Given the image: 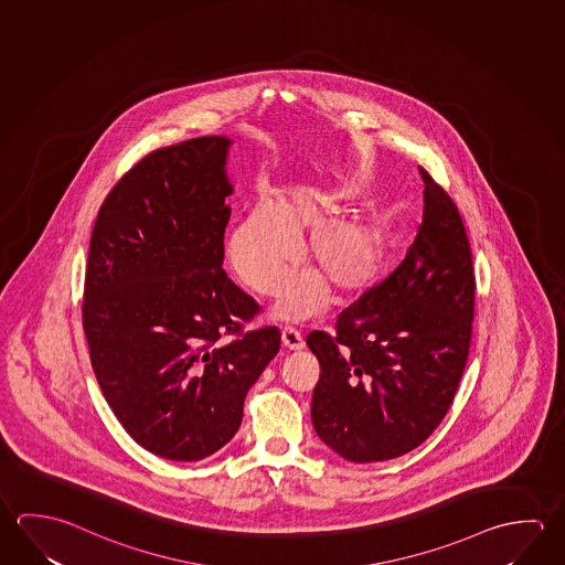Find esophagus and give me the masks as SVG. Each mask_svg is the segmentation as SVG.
<instances>
[{
    "instance_id": "obj_1",
    "label": "esophagus",
    "mask_w": 565,
    "mask_h": 565,
    "mask_svg": "<svg viewBox=\"0 0 565 565\" xmlns=\"http://www.w3.org/2000/svg\"><path fill=\"white\" fill-rule=\"evenodd\" d=\"M281 343H284V347L289 349V351H301V349L306 347L303 337H301V333H299L297 329H294V327H287V329L281 331Z\"/></svg>"
}]
</instances>
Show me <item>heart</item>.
I'll list each match as a JSON object with an SVG mask.
<instances>
[{
    "mask_svg": "<svg viewBox=\"0 0 565 565\" xmlns=\"http://www.w3.org/2000/svg\"><path fill=\"white\" fill-rule=\"evenodd\" d=\"M353 192L326 186H294L271 202H258L228 238V259L246 286L274 294L296 258V239L311 276L287 287L279 301L284 319L313 316L326 287L337 299L361 296L385 258V230L371 214L339 218Z\"/></svg>",
    "mask_w": 565,
    "mask_h": 565,
    "instance_id": "heart-1",
    "label": "heart"
}]
</instances>
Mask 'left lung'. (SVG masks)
<instances>
[{
  "instance_id": "1",
  "label": "left lung",
  "mask_w": 565,
  "mask_h": 565,
  "mask_svg": "<svg viewBox=\"0 0 565 565\" xmlns=\"http://www.w3.org/2000/svg\"><path fill=\"white\" fill-rule=\"evenodd\" d=\"M418 170L425 210L405 259L337 317L333 335H307L321 365L313 428L356 465L406 455L433 435L472 339L476 279L465 222L446 190Z\"/></svg>"
}]
</instances>
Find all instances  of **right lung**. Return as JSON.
<instances>
[{"instance_id": "right-lung-1", "label": "right lung", "mask_w": 565, "mask_h": 565, "mask_svg": "<svg viewBox=\"0 0 565 565\" xmlns=\"http://www.w3.org/2000/svg\"><path fill=\"white\" fill-rule=\"evenodd\" d=\"M232 140L154 150L113 186L90 236L83 329L122 428L192 462L238 433L244 401L278 355V327L242 331L259 306L222 269ZM224 334H236L218 347Z\"/></svg>"}]
</instances>
